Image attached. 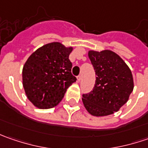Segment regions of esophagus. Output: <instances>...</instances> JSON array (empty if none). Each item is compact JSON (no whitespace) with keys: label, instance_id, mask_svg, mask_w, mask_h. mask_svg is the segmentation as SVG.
<instances>
[{"label":"esophagus","instance_id":"1","mask_svg":"<svg viewBox=\"0 0 148 148\" xmlns=\"http://www.w3.org/2000/svg\"><path fill=\"white\" fill-rule=\"evenodd\" d=\"M77 82H81V80H82V76H80V75H79V76H77Z\"/></svg>","mask_w":148,"mask_h":148}]
</instances>
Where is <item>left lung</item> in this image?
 Masks as SVG:
<instances>
[{"label": "left lung", "instance_id": "8db88e82", "mask_svg": "<svg viewBox=\"0 0 148 148\" xmlns=\"http://www.w3.org/2000/svg\"><path fill=\"white\" fill-rule=\"evenodd\" d=\"M88 56L96 79L93 90L82 95L84 106L94 116L112 114L128 101L134 90L132 72L123 60L110 50L89 51Z\"/></svg>", "mask_w": 148, "mask_h": 148}]
</instances>
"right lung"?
Masks as SVG:
<instances>
[{
    "instance_id": "add662e5",
    "label": "right lung",
    "mask_w": 148,
    "mask_h": 148,
    "mask_svg": "<svg viewBox=\"0 0 148 148\" xmlns=\"http://www.w3.org/2000/svg\"><path fill=\"white\" fill-rule=\"evenodd\" d=\"M72 48L54 42L43 45L30 55L22 71L28 99L39 109H50L62 99L66 89L77 81L71 74L69 55Z\"/></svg>"
}]
</instances>
